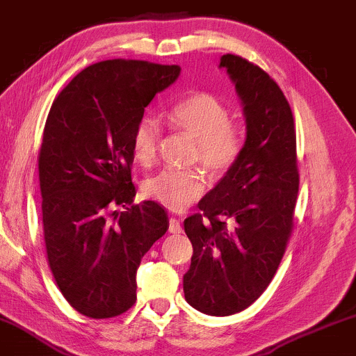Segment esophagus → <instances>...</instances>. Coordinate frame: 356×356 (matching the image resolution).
<instances>
[{
    "mask_svg": "<svg viewBox=\"0 0 356 356\" xmlns=\"http://www.w3.org/2000/svg\"><path fill=\"white\" fill-rule=\"evenodd\" d=\"M169 232L170 234H181L182 232L181 220H179L177 217H170L169 219Z\"/></svg>",
    "mask_w": 356,
    "mask_h": 356,
    "instance_id": "esophagus-1",
    "label": "esophagus"
}]
</instances>
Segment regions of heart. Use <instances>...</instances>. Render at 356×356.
I'll return each instance as SVG.
<instances>
[{
    "label": "heart",
    "instance_id": "obj_1",
    "mask_svg": "<svg viewBox=\"0 0 356 356\" xmlns=\"http://www.w3.org/2000/svg\"><path fill=\"white\" fill-rule=\"evenodd\" d=\"M167 121L175 129L195 137L194 161L213 175L234 169L245 151L247 136L242 124L230 121V109L211 92H191L167 109ZM161 126L151 115L137 121L131 137V151L137 164L156 159ZM205 192V177L197 169H165L144 182V194L172 211L195 202Z\"/></svg>",
    "mask_w": 356,
    "mask_h": 356
}]
</instances>
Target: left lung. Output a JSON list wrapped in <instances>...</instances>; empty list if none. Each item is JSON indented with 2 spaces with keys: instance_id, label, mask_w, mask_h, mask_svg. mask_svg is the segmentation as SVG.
I'll list each match as a JSON object with an SVG mask.
<instances>
[{
  "instance_id": "left-lung-1",
  "label": "left lung",
  "mask_w": 356,
  "mask_h": 356,
  "mask_svg": "<svg viewBox=\"0 0 356 356\" xmlns=\"http://www.w3.org/2000/svg\"><path fill=\"white\" fill-rule=\"evenodd\" d=\"M243 104L242 159L184 220L194 247L186 300L212 316L238 314L265 292L293 230L298 194L297 136L289 101L262 67L224 54Z\"/></svg>"
}]
</instances>
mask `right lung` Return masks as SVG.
<instances>
[{"mask_svg":"<svg viewBox=\"0 0 356 356\" xmlns=\"http://www.w3.org/2000/svg\"><path fill=\"white\" fill-rule=\"evenodd\" d=\"M179 72L175 64L101 61L74 76L49 109L38 156L46 254L64 298L89 318L134 305L140 259L169 229L159 204H132L131 137Z\"/></svg>","mask_w":356,"mask_h":356,"instance_id":"1","label":"right lung"}]
</instances>
